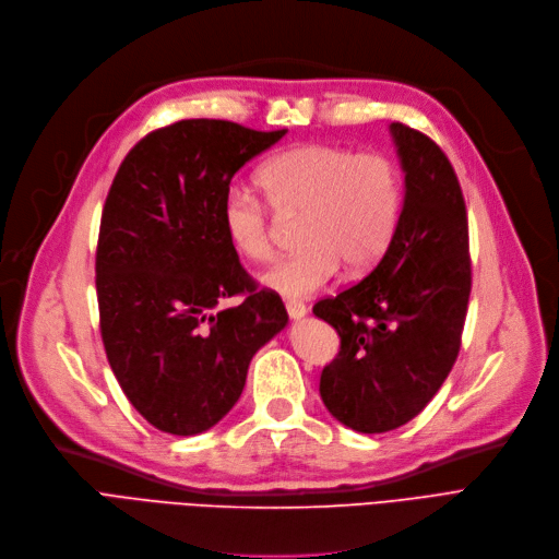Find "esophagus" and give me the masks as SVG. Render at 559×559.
I'll use <instances>...</instances> for the list:
<instances>
[{
    "label": "esophagus",
    "mask_w": 559,
    "mask_h": 559,
    "mask_svg": "<svg viewBox=\"0 0 559 559\" xmlns=\"http://www.w3.org/2000/svg\"><path fill=\"white\" fill-rule=\"evenodd\" d=\"M285 310H287V314L293 320H301V318H306V312H308L306 304H301V301H287Z\"/></svg>",
    "instance_id": "esophagus-1"
}]
</instances>
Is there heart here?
<instances>
[{"label": "heart", "instance_id": "obj_1", "mask_svg": "<svg viewBox=\"0 0 559 559\" xmlns=\"http://www.w3.org/2000/svg\"><path fill=\"white\" fill-rule=\"evenodd\" d=\"M258 185L278 216L301 214L295 255L274 262L260 283L276 295L310 297L331 283L343 260L349 270L372 266L395 237L402 212V174L383 153L304 143L258 168ZM230 247L251 262L274 251V222L251 191L230 187L222 201Z\"/></svg>", "mask_w": 559, "mask_h": 559}]
</instances>
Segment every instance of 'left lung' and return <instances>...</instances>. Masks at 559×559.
<instances>
[{
	"instance_id": "8db88e82",
	"label": "left lung",
	"mask_w": 559,
	"mask_h": 559,
	"mask_svg": "<svg viewBox=\"0 0 559 559\" xmlns=\"http://www.w3.org/2000/svg\"><path fill=\"white\" fill-rule=\"evenodd\" d=\"M404 203L374 270L312 312L340 335L320 395L360 433L406 425L439 393L464 331L471 297L466 203L450 159L429 136L391 123Z\"/></svg>"
}]
</instances>
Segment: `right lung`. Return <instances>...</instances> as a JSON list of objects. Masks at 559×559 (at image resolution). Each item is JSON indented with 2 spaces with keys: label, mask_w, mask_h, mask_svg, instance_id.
<instances>
[{
  "label": "right lung",
  "mask_w": 559,
  "mask_h": 559,
  "mask_svg": "<svg viewBox=\"0 0 559 559\" xmlns=\"http://www.w3.org/2000/svg\"><path fill=\"white\" fill-rule=\"evenodd\" d=\"M283 134L178 120L141 139L111 182L95 253L100 333L126 397L159 431L219 423L255 352L287 326L281 297L255 287L222 226L233 176ZM235 294L246 301L215 308Z\"/></svg>",
  "instance_id": "right-lung-1"
}]
</instances>
